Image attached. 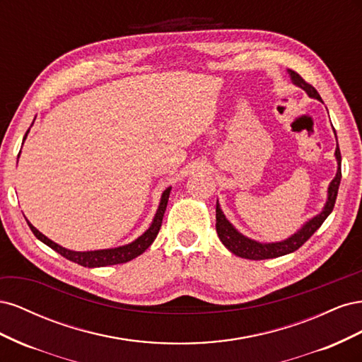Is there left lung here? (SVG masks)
<instances>
[{"mask_svg": "<svg viewBox=\"0 0 362 362\" xmlns=\"http://www.w3.org/2000/svg\"><path fill=\"white\" fill-rule=\"evenodd\" d=\"M288 74H290L291 80L296 86L302 87V89L306 93H308L311 98H315V100L322 101L319 92H317L310 83H306L298 72L293 71V69H288ZM335 157H337V161H338V170H337L335 178L329 184V190H327V202L323 208V211L319 216L313 217L310 222H306L303 225L300 231H298L290 238L284 240V242H279V243H258V242H255V240H250V238L242 235L231 223L226 221L225 214L222 213L221 206H218V204H217L216 205V231H217L218 238H221V242L225 245V247L228 250H231L234 255L242 257V258H247V259L276 258V257L287 255V254H290V252L298 250L306 242V240H308L317 231V229L322 226V223L326 221V217L329 216L331 211L334 210V205H335V201H337V193H338V187H339V181H341V152H339V148L335 149Z\"/></svg>", "mask_w": 362, "mask_h": 362, "instance_id": "left-lung-1", "label": "left lung"}]
</instances>
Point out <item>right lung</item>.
Returning <instances> with one entry per match:
<instances>
[{
	"label": "right lung",
	"mask_w": 362,
	"mask_h": 362,
	"mask_svg": "<svg viewBox=\"0 0 362 362\" xmlns=\"http://www.w3.org/2000/svg\"><path fill=\"white\" fill-rule=\"evenodd\" d=\"M28 133V131H27ZM27 133H25V137H27ZM24 137V140H25ZM169 193H170V187L164 190L163 196H161V202H160V206L157 210V214L154 217V222H152V225L149 226L148 231L140 235L136 242L129 243L127 246H120V247H115V249H104V250H90V252H75V250H68L64 249L62 246H59L57 243L51 242L49 238H47L45 235H43L42 233H39L37 229L33 226L28 221V226L33 231V234H35L40 242L45 243L47 246H49L51 249H54L56 252H59V254L64 258H68L69 261H74L76 262V264L80 266H84V267H104V266H113V264H122V262H127V261H131L133 258L139 257L140 254H144V252L152 245V242H154L160 228H161V223H163V216H164V211H166V206H168V199H169Z\"/></svg>",
	"instance_id": "1"
}]
</instances>
